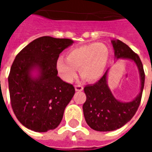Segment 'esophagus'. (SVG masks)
<instances>
[{
    "label": "esophagus",
    "instance_id": "esophagus-1",
    "mask_svg": "<svg viewBox=\"0 0 152 152\" xmlns=\"http://www.w3.org/2000/svg\"><path fill=\"white\" fill-rule=\"evenodd\" d=\"M75 89H76V91H82L83 90V86L81 85H76L75 86Z\"/></svg>",
    "mask_w": 152,
    "mask_h": 152
}]
</instances>
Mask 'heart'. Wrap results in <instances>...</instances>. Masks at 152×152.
<instances>
[{
    "label": "heart",
    "instance_id": "obj_1",
    "mask_svg": "<svg viewBox=\"0 0 152 152\" xmlns=\"http://www.w3.org/2000/svg\"><path fill=\"white\" fill-rule=\"evenodd\" d=\"M109 58L110 50L106 45L87 44L68 51L66 58L59 57L56 61V69L66 82H72L77 76V69L84 79L94 82L103 76Z\"/></svg>",
    "mask_w": 152,
    "mask_h": 152
}]
</instances>
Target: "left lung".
<instances>
[{
	"label": "left lung",
	"instance_id": "1",
	"mask_svg": "<svg viewBox=\"0 0 152 152\" xmlns=\"http://www.w3.org/2000/svg\"><path fill=\"white\" fill-rule=\"evenodd\" d=\"M116 58H127L136 63L141 78V89L137 98L129 102L115 99L107 86V71L98 82L84 88L86 101L83 112L86 123L96 131H113L120 129L133 118L140 105L145 82V73L140 58L121 40H112Z\"/></svg>",
	"mask_w": 152,
	"mask_h": 152
}]
</instances>
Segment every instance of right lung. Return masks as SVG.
Instances as JSON below:
<instances>
[{
    "instance_id": "add662e5",
    "label": "right lung",
    "mask_w": 152,
    "mask_h": 152,
    "mask_svg": "<svg viewBox=\"0 0 152 152\" xmlns=\"http://www.w3.org/2000/svg\"><path fill=\"white\" fill-rule=\"evenodd\" d=\"M72 43L70 39L41 37L15 57L8 77L11 107L18 121L31 130L47 132L58 127L72 99L74 86L58 76L56 69L60 53ZM36 68L40 75L32 77Z\"/></svg>"
}]
</instances>
